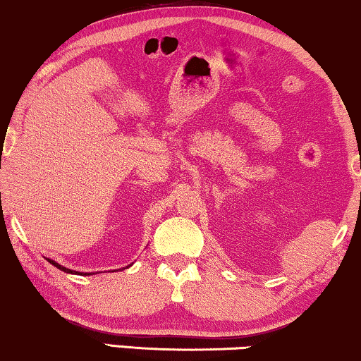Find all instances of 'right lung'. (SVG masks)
<instances>
[{"label":"right lung","instance_id":"right-lung-1","mask_svg":"<svg viewBox=\"0 0 361 361\" xmlns=\"http://www.w3.org/2000/svg\"><path fill=\"white\" fill-rule=\"evenodd\" d=\"M47 261H49V263H51V264H54V266H56V268H57V269H61V271H63V273H68V274H78V273H77V271H72V269H68V268H66V266L59 264V263H57V261H54V259H49V258H47ZM85 274H92V273H85Z\"/></svg>","mask_w":361,"mask_h":361}]
</instances>
